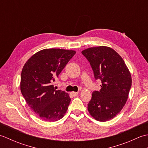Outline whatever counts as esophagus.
Segmentation results:
<instances>
[{
  "label": "esophagus",
  "instance_id": "34e87169",
  "mask_svg": "<svg viewBox=\"0 0 148 148\" xmlns=\"http://www.w3.org/2000/svg\"><path fill=\"white\" fill-rule=\"evenodd\" d=\"M71 94L73 97H76V96H77L78 95V94H79V93H78V92H72L71 93Z\"/></svg>",
  "mask_w": 148,
  "mask_h": 148
}]
</instances>
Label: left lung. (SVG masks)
<instances>
[{"label":"left lung","instance_id":"1","mask_svg":"<svg viewBox=\"0 0 148 148\" xmlns=\"http://www.w3.org/2000/svg\"><path fill=\"white\" fill-rule=\"evenodd\" d=\"M81 53L90 62L95 79L102 83L100 90L92 93L88 110L96 120L109 121L126 103L132 86L130 72L121 56L109 47H93Z\"/></svg>","mask_w":148,"mask_h":148}]
</instances>
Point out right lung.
<instances>
[{
    "label": "right lung",
    "instance_id": "obj_1",
    "mask_svg": "<svg viewBox=\"0 0 148 148\" xmlns=\"http://www.w3.org/2000/svg\"><path fill=\"white\" fill-rule=\"evenodd\" d=\"M76 51L45 49L25 64L21 74L20 90L28 106L44 121H56L64 117L71 102L69 94L56 90L52 84Z\"/></svg>",
    "mask_w": 148,
    "mask_h": 148
}]
</instances>
